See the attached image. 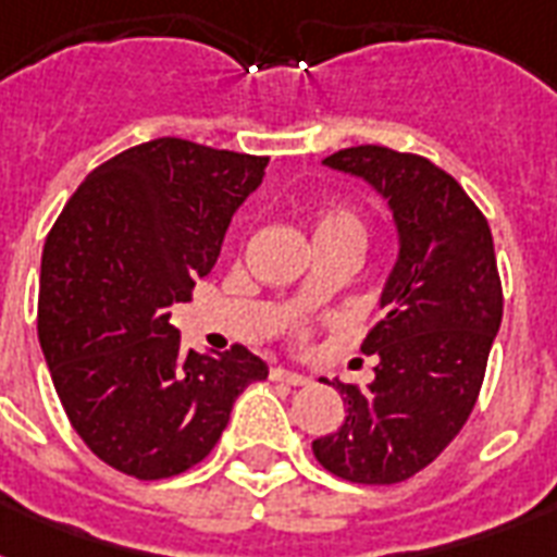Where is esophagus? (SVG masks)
Wrapping results in <instances>:
<instances>
[{
  "instance_id": "1",
  "label": "esophagus",
  "mask_w": 557,
  "mask_h": 557,
  "mask_svg": "<svg viewBox=\"0 0 557 557\" xmlns=\"http://www.w3.org/2000/svg\"><path fill=\"white\" fill-rule=\"evenodd\" d=\"M271 379L283 381V384H292V387H304V384H309V379H306L304 372L286 370V367H271Z\"/></svg>"
}]
</instances>
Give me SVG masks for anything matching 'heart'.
<instances>
[{"instance_id":"obj_1","label":"heart","mask_w":557,"mask_h":557,"mask_svg":"<svg viewBox=\"0 0 557 557\" xmlns=\"http://www.w3.org/2000/svg\"><path fill=\"white\" fill-rule=\"evenodd\" d=\"M312 231L314 236H326V234L361 236V219H358L349 208H326L318 213Z\"/></svg>"}]
</instances>
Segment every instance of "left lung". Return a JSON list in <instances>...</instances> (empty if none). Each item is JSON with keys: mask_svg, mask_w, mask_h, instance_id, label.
<instances>
[{"mask_svg": "<svg viewBox=\"0 0 557 557\" xmlns=\"http://www.w3.org/2000/svg\"><path fill=\"white\" fill-rule=\"evenodd\" d=\"M323 164L387 199L398 253L381 318L361 344L375 379L344 396V424L312 442L318 462L349 483H401L462 431L500 332L503 288L488 222L445 170L389 147H349Z\"/></svg>", "mask_w": 557, "mask_h": 557, "instance_id": "8db88e82", "label": "left lung"}]
</instances>
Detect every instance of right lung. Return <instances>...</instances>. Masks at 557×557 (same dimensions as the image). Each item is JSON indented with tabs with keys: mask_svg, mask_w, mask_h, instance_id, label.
Masks as SVG:
<instances>
[{
	"mask_svg": "<svg viewBox=\"0 0 557 557\" xmlns=\"http://www.w3.org/2000/svg\"><path fill=\"white\" fill-rule=\"evenodd\" d=\"M269 159L156 138L91 170L42 248L39 347L81 440L138 480L208 457L236 396L269 375L245 347L182 349L190 300Z\"/></svg>",
	"mask_w": 557,
	"mask_h": 557,
	"instance_id": "obj_1",
	"label": "right lung"
}]
</instances>
